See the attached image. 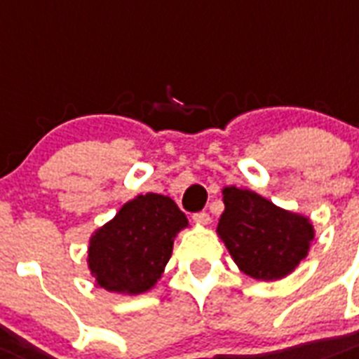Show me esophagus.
<instances>
[{"mask_svg": "<svg viewBox=\"0 0 359 359\" xmlns=\"http://www.w3.org/2000/svg\"><path fill=\"white\" fill-rule=\"evenodd\" d=\"M191 217H194V221L197 225H208L210 223V215L206 214V212H197V214H194Z\"/></svg>", "mask_w": 359, "mask_h": 359, "instance_id": "34e87169", "label": "esophagus"}]
</instances>
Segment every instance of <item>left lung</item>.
<instances>
[{"label": "left lung", "instance_id": "8db88e82", "mask_svg": "<svg viewBox=\"0 0 359 359\" xmlns=\"http://www.w3.org/2000/svg\"><path fill=\"white\" fill-rule=\"evenodd\" d=\"M217 234L236 265L256 280H278L304 260L316 230L308 217L262 195L226 186Z\"/></svg>", "mask_w": 359, "mask_h": 359}]
</instances>
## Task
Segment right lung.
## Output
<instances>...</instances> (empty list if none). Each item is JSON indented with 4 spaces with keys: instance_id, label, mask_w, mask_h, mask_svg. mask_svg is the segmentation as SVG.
Instances as JSON below:
<instances>
[{
    "instance_id": "obj_1",
    "label": "right lung",
    "mask_w": 359,
    "mask_h": 359,
    "mask_svg": "<svg viewBox=\"0 0 359 359\" xmlns=\"http://www.w3.org/2000/svg\"><path fill=\"white\" fill-rule=\"evenodd\" d=\"M188 226L175 201L145 194L125 203L90 238L88 267L95 284L112 293L149 291L170 262L173 241Z\"/></svg>"
}]
</instances>
